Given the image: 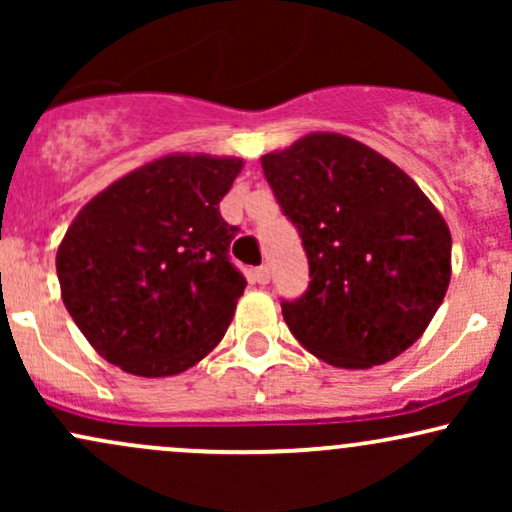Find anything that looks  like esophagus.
I'll list each match as a JSON object with an SVG mask.
<instances>
[{"label":"esophagus","instance_id":"34e87169","mask_svg":"<svg viewBox=\"0 0 512 512\" xmlns=\"http://www.w3.org/2000/svg\"><path fill=\"white\" fill-rule=\"evenodd\" d=\"M252 281L255 284H269V267H255L252 269Z\"/></svg>","mask_w":512,"mask_h":512}]
</instances>
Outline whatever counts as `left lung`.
Segmentation results:
<instances>
[{"instance_id":"left-lung-1","label":"left lung","mask_w":512,"mask_h":512,"mask_svg":"<svg viewBox=\"0 0 512 512\" xmlns=\"http://www.w3.org/2000/svg\"><path fill=\"white\" fill-rule=\"evenodd\" d=\"M262 170L308 257V289L281 298L293 337L339 368L407 351L450 284L448 223L419 185L366 144L325 132L262 156Z\"/></svg>"}]
</instances>
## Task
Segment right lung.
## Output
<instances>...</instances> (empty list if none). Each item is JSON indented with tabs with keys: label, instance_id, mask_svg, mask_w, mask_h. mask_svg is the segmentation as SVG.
Instances as JSON below:
<instances>
[{
	"label": "right lung",
	"instance_id": "obj_1",
	"mask_svg": "<svg viewBox=\"0 0 512 512\" xmlns=\"http://www.w3.org/2000/svg\"><path fill=\"white\" fill-rule=\"evenodd\" d=\"M240 168V158H158L79 211L57 250V279L105 361L161 378L221 342L248 286L228 257L238 228L219 211Z\"/></svg>",
	"mask_w": 512,
	"mask_h": 512
}]
</instances>
